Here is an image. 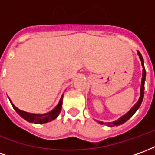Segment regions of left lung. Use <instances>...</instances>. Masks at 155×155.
<instances>
[{
  "instance_id": "left-lung-1",
  "label": "left lung",
  "mask_w": 155,
  "mask_h": 155,
  "mask_svg": "<svg viewBox=\"0 0 155 155\" xmlns=\"http://www.w3.org/2000/svg\"><path fill=\"white\" fill-rule=\"evenodd\" d=\"M138 54H139V55H140V60H141V63H142V65H143V77H142V82H141V89H140V99H139V101H138V102L136 103V104H134L133 106V108L130 110L128 113H127L126 114H124L123 117H121L120 120H118L117 121H115V122H112V123H107V125H109V126H114V125H120V124H124V122H126L127 120H129V119H130L131 117L133 116V114L136 112V110L140 108V104H141V103H142V101H143V91H144V81H145V76H146V71H145V69H144V64H143V57H142V55H141V54H140V52L138 51ZM100 124H103V122H99Z\"/></svg>"
}]
</instances>
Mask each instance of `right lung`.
<instances>
[{
    "label": "right lung",
    "mask_w": 155,
    "mask_h": 155,
    "mask_svg": "<svg viewBox=\"0 0 155 155\" xmlns=\"http://www.w3.org/2000/svg\"><path fill=\"white\" fill-rule=\"evenodd\" d=\"M62 100H63V96L61 97V101L59 102V104L56 107L54 108V110L51 112H49L47 114H31V113H27V112H25V111H22L21 110H19L18 108H16L12 104V102L11 101V104H12V107L14 108L17 113L19 114L20 116H21L24 120H25L28 122H31V123H35V124H44L47 123V122H50L51 120L56 119V117L59 115L60 112L61 110V107H62Z\"/></svg>",
    "instance_id": "right-lung-1"
}]
</instances>
